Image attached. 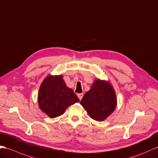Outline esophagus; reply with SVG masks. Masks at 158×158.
I'll use <instances>...</instances> for the list:
<instances>
[{
    "instance_id": "obj_1",
    "label": "esophagus",
    "mask_w": 158,
    "mask_h": 158,
    "mask_svg": "<svg viewBox=\"0 0 158 158\" xmlns=\"http://www.w3.org/2000/svg\"><path fill=\"white\" fill-rule=\"evenodd\" d=\"M83 93H79L78 94V98H79V99L80 100H81L82 99V97H83Z\"/></svg>"
}]
</instances>
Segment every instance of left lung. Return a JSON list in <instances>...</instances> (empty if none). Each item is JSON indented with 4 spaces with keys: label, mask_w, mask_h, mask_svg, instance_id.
I'll use <instances>...</instances> for the list:
<instances>
[{
    "label": "left lung",
    "mask_w": 158,
    "mask_h": 158,
    "mask_svg": "<svg viewBox=\"0 0 158 158\" xmlns=\"http://www.w3.org/2000/svg\"><path fill=\"white\" fill-rule=\"evenodd\" d=\"M80 104L90 118L97 121H102L114 111L116 97L110 83L97 80L85 94Z\"/></svg>",
    "instance_id": "left-lung-1"
}]
</instances>
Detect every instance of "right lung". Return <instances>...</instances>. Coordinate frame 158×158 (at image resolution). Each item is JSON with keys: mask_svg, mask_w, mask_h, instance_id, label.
Instances as JSON below:
<instances>
[{"mask_svg": "<svg viewBox=\"0 0 158 158\" xmlns=\"http://www.w3.org/2000/svg\"><path fill=\"white\" fill-rule=\"evenodd\" d=\"M80 100L73 90L66 86L60 76H49L44 80L38 93L40 110L52 118L64 113L66 109Z\"/></svg>", "mask_w": 158, "mask_h": 158, "instance_id": "obj_1", "label": "right lung"}]
</instances>
